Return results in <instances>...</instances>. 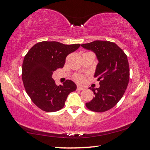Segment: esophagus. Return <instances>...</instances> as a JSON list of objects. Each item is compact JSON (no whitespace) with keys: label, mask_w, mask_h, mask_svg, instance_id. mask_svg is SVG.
<instances>
[{"label":"esophagus","mask_w":150,"mask_h":150,"mask_svg":"<svg viewBox=\"0 0 150 150\" xmlns=\"http://www.w3.org/2000/svg\"><path fill=\"white\" fill-rule=\"evenodd\" d=\"M77 91H82V90H84V88H82L81 86H77V88H76Z\"/></svg>","instance_id":"obj_1"}]
</instances>
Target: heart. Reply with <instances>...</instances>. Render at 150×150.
I'll use <instances>...</instances> for the list:
<instances>
[{
    "label": "heart",
    "instance_id": "1",
    "mask_svg": "<svg viewBox=\"0 0 150 150\" xmlns=\"http://www.w3.org/2000/svg\"><path fill=\"white\" fill-rule=\"evenodd\" d=\"M74 79L76 82H77L79 84H84L85 82V78L84 76L81 74H75L74 76Z\"/></svg>",
    "mask_w": 150,
    "mask_h": 150
}]
</instances>
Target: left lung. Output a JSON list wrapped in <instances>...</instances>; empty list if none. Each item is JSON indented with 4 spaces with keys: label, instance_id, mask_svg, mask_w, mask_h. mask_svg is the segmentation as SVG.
<instances>
[{
    "label": "left lung",
    "instance_id": "left-lung-1",
    "mask_svg": "<svg viewBox=\"0 0 150 150\" xmlns=\"http://www.w3.org/2000/svg\"><path fill=\"white\" fill-rule=\"evenodd\" d=\"M96 54L98 63L94 77L100 87L92 88L94 97L86 107L92 111L102 112L112 109L123 97L129 80V67L127 55L116 43L96 40L82 44Z\"/></svg>",
    "mask_w": 150,
    "mask_h": 150
}]
</instances>
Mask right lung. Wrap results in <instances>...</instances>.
Here are the masks:
<instances>
[{
  "label": "right lung",
  "mask_w": 150,
  "mask_h": 150,
  "mask_svg": "<svg viewBox=\"0 0 150 150\" xmlns=\"http://www.w3.org/2000/svg\"><path fill=\"white\" fill-rule=\"evenodd\" d=\"M80 46L41 41L25 55L22 66L23 82L30 98L40 109L46 112L62 109L68 94L76 90V85L70 80L57 86L52 74L57 68L64 67L68 55Z\"/></svg>",
  "instance_id": "right-lung-1"
}]
</instances>
